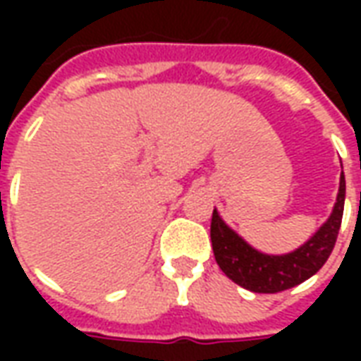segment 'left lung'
Listing matches in <instances>:
<instances>
[{
	"mask_svg": "<svg viewBox=\"0 0 361 361\" xmlns=\"http://www.w3.org/2000/svg\"><path fill=\"white\" fill-rule=\"evenodd\" d=\"M344 197H346V180L342 172L338 195H336V203H334L331 216L307 242L284 255H267L251 247L242 235L235 234L234 230L220 219L219 211L214 209L211 222L214 259L228 279L257 294H276L288 288L298 286L303 280L311 279L325 265L331 255L338 230H341Z\"/></svg>",
	"mask_w": 361,
	"mask_h": 361,
	"instance_id": "obj_1",
	"label": "left lung"
}]
</instances>
